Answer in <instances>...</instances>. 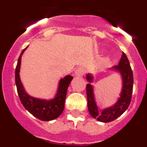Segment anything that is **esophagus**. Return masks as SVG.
Segmentation results:
<instances>
[{
	"instance_id": "34e87169",
	"label": "esophagus",
	"mask_w": 147,
	"mask_h": 147,
	"mask_svg": "<svg viewBox=\"0 0 147 147\" xmlns=\"http://www.w3.org/2000/svg\"><path fill=\"white\" fill-rule=\"evenodd\" d=\"M85 68L82 67H78L77 69L76 70V71H75V75L77 76H82L83 75L85 74Z\"/></svg>"
}]
</instances>
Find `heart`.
<instances>
[{"label":"heart","instance_id":"b5f03b06","mask_svg":"<svg viewBox=\"0 0 147 147\" xmlns=\"http://www.w3.org/2000/svg\"><path fill=\"white\" fill-rule=\"evenodd\" d=\"M109 59V58H105V61H107Z\"/></svg>","mask_w":147,"mask_h":147}]
</instances>
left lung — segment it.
<instances>
[{
  "mask_svg": "<svg viewBox=\"0 0 147 147\" xmlns=\"http://www.w3.org/2000/svg\"><path fill=\"white\" fill-rule=\"evenodd\" d=\"M111 69L119 72L121 76V92L120 97H119L118 101L115 105L102 111H98L96 103L95 101L93 87V85H90V83L93 80V76L90 74H87L86 76L87 80L89 82L87 84L86 86L88 111L92 117L96 119V120L99 121L105 122V123L114 121L127 110L130 104L132 88H133L132 71L131 69L129 59L124 52L122 53L121 58L119 61V65L113 66Z\"/></svg>",
  "mask_w": 147,
  "mask_h": 147,
  "instance_id": "1",
  "label": "left lung"
}]
</instances>
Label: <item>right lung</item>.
I'll list each match as a JSON object with an SVG mask.
<instances>
[{
	"label": "right lung",
	"mask_w": 147,
	"mask_h": 147,
	"mask_svg": "<svg viewBox=\"0 0 147 147\" xmlns=\"http://www.w3.org/2000/svg\"><path fill=\"white\" fill-rule=\"evenodd\" d=\"M26 49L27 47L22 51L18 58V64L15 69V83L19 98L23 107L34 116L41 121H49L54 120L59 117L64 110L67 88L73 80V76L67 75L59 80L57 93L53 99H41L29 96L23 88L19 74L21 64V57Z\"/></svg>",
	"instance_id": "1"
}]
</instances>
